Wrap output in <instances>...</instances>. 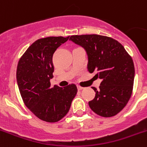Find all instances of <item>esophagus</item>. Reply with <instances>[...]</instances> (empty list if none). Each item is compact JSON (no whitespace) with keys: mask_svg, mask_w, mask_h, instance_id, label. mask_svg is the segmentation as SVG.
<instances>
[{"mask_svg":"<svg viewBox=\"0 0 147 147\" xmlns=\"http://www.w3.org/2000/svg\"><path fill=\"white\" fill-rule=\"evenodd\" d=\"M78 89L79 90H83V89H84V88L81 87V86H78Z\"/></svg>","mask_w":147,"mask_h":147,"instance_id":"obj_1","label":"esophagus"}]
</instances>
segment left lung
I'll use <instances>...</instances> for the list:
<instances>
[{
  "label": "left lung",
  "instance_id": "obj_1",
  "mask_svg": "<svg viewBox=\"0 0 147 147\" xmlns=\"http://www.w3.org/2000/svg\"><path fill=\"white\" fill-rule=\"evenodd\" d=\"M69 40L86 50L88 70L101 80L98 90L92 87L96 96L88 102L90 108L101 117L118 114L132 94L135 69L131 57L121 43L109 37L72 35Z\"/></svg>",
  "mask_w": 147,
  "mask_h": 147
}]
</instances>
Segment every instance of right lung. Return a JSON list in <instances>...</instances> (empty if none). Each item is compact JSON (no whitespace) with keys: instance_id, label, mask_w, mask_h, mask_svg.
Returning <instances> with one entry per match:
<instances>
[{"instance_id":"right-lung-1","label":"right lung","mask_w":147,"mask_h":147,"mask_svg":"<svg viewBox=\"0 0 147 147\" xmlns=\"http://www.w3.org/2000/svg\"><path fill=\"white\" fill-rule=\"evenodd\" d=\"M69 37H47L37 40L20 58L16 80L25 106L40 120L58 122L69 112L76 96L75 84L61 88L51 86L54 70L53 54Z\"/></svg>"}]
</instances>
